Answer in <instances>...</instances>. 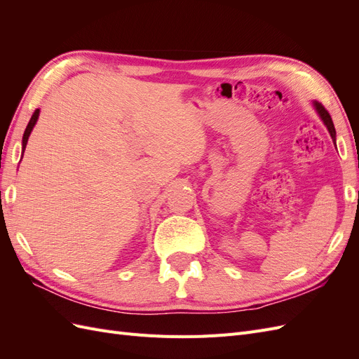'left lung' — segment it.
<instances>
[{
    "mask_svg": "<svg viewBox=\"0 0 359 359\" xmlns=\"http://www.w3.org/2000/svg\"><path fill=\"white\" fill-rule=\"evenodd\" d=\"M314 106H316V109H318V112H319V115H320V118H322V121L325 123V126L328 127V130H330V135L332 136V139L335 137V128H334V124H332V119H331V115H330V112L325 109V107L322 106V103H314Z\"/></svg>",
    "mask_w": 359,
    "mask_h": 359,
    "instance_id": "1",
    "label": "left lung"
}]
</instances>
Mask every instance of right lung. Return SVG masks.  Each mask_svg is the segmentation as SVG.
<instances>
[{
    "label": "right lung",
    "mask_w": 359,
    "mask_h": 359,
    "mask_svg": "<svg viewBox=\"0 0 359 359\" xmlns=\"http://www.w3.org/2000/svg\"><path fill=\"white\" fill-rule=\"evenodd\" d=\"M37 118H39V109H36L34 114H32V116H31V119H29V123H28V126H27V128H25V133H24V137H22V151H25V147H27V142H28L29 133H31L32 127L36 126Z\"/></svg>",
    "instance_id": "1"
}]
</instances>
